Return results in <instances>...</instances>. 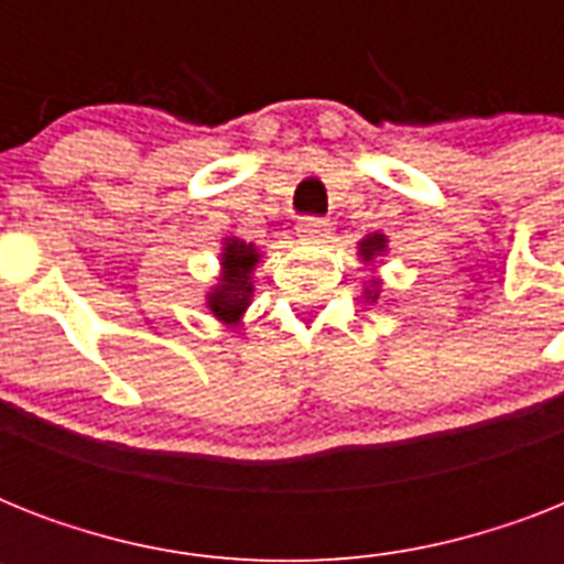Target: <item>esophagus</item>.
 Here are the masks:
<instances>
[{
  "mask_svg": "<svg viewBox=\"0 0 564 564\" xmlns=\"http://www.w3.org/2000/svg\"><path fill=\"white\" fill-rule=\"evenodd\" d=\"M299 237L307 239V242H318V239L327 237V230H330V221L322 219V216H304L299 219Z\"/></svg>",
  "mask_w": 564,
  "mask_h": 564,
  "instance_id": "obj_1",
  "label": "esophagus"
}]
</instances>
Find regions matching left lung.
Here are the masks:
<instances>
[{"instance_id": "1", "label": "left lung", "mask_w": 564, "mask_h": 564, "mask_svg": "<svg viewBox=\"0 0 564 564\" xmlns=\"http://www.w3.org/2000/svg\"><path fill=\"white\" fill-rule=\"evenodd\" d=\"M383 254H386V237H383V234H369V237L360 242V257L366 260V263H375V260H380ZM377 295H380V283L371 281V286L366 290V299L377 301Z\"/></svg>"}]
</instances>
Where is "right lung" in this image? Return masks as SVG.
Listing matches in <instances>:
<instances>
[{"instance_id": "1", "label": "right lung", "mask_w": 564, "mask_h": 564, "mask_svg": "<svg viewBox=\"0 0 564 564\" xmlns=\"http://www.w3.org/2000/svg\"><path fill=\"white\" fill-rule=\"evenodd\" d=\"M221 274L219 283L207 292V310L225 325H239V318L251 304L254 283L251 272L260 263V251L239 237H225L221 242Z\"/></svg>"}]
</instances>
